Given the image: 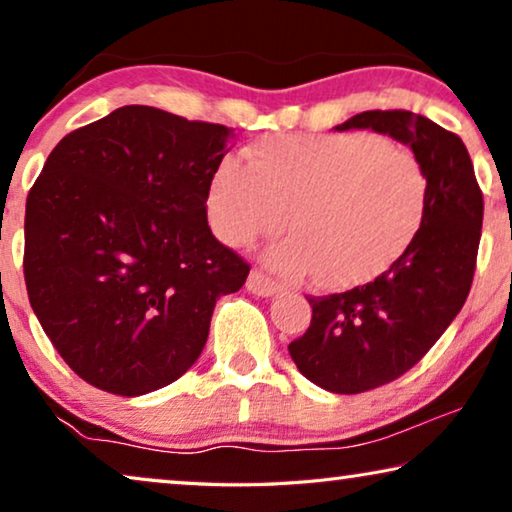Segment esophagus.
<instances>
[{
  "label": "esophagus",
  "instance_id": "1",
  "mask_svg": "<svg viewBox=\"0 0 512 512\" xmlns=\"http://www.w3.org/2000/svg\"><path fill=\"white\" fill-rule=\"evenodd\" d=\"M247 291L254 293V296H261V298H272L282 291V286H279L277 282H272L270 277L261 275L258 270H254L247 279Z\"/></svg>",
  "mask_w": 512,
  "mask_h": 512
}]
</instances>
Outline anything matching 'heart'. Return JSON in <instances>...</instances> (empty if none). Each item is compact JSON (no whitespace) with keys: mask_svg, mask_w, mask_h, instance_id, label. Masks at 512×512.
I'll use <instances>...</instances> for the list:
<instances>
[{"mask_svg":"<svg viewBox=\"0 0 512 512\" xmlns=\"http://www.w3.org/2000/svg\"><path fill=\"white\" fill-rule=\"evenodd\" d=\"M223 158L207 186V216L228 247L291 230L263 261L279 275H314L349 289L382 275L422 228L431 181L405 146L370 132L265 135Z\"/></svg>","mask_w":512,"mask_h":512,"instance_id":"1","label":"heart"}]
</instances>
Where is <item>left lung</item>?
<instances>
[{
	"mask_svg": "<svg viewBox=\"0 0 512 512\" xmlns=\"http://www.w3.org/2000/svg\"><path fill=\"white\" fill-rule=\"evenodd\" d=\"M335 130H375L410 146L431 181L422 228L375 282L310 298L312 321L289 354L333 394L382 387L415 366L452 324L473 284L482 191L466 146L412 111H363Z\"/></svg>",
	"mask_w": 512,
	"mask_h": 512,
	"instance_id": "obj_1",
	"label": "left lung"
}]
</instances>
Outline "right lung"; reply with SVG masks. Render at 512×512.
Wrapping results in <instances>:
<instances>
[{
  "label": "right lung",
  "mask_w": 512,
  "mask_h": 512,
  "mask_svg": "<svg viewBox=\"0 0 512 512\" xmlns=\"http://www.w3.org/2000/svg\"><path fill=\"white\" fill-rule=\"evenodd\" d=\"M233 128L130 104L69 132L25 207V284L41 328L93 387L142 396L198 361L216 298L249 265L207 226Z\"/></svg>",
  "instance_id": "obj_1"
}]
</instances>
